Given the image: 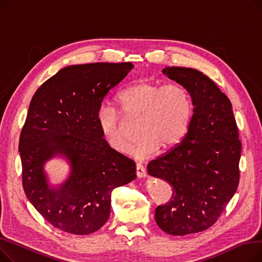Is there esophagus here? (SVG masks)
Instances as JSON below:
<instances>
[{
	"label": "esophagus",
	"instance_id": "esophagus-1",
	"mask_svg": "<svg viewBox=\"0 0 262 262\" xmlns=\"http://www.w3.org/2000/svg\"><path fill=\"white\" fill-rule=\"evenodd\" d=\"M136 174H137V176H138L139 178H143V177L146 176L145 169L143 168L142 164L137 163V166H136Z\"/></svg>",
	"mask_w": 262,
	"mask_h": 262
}]
</instances>
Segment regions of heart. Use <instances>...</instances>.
Returning <instances> with one entry per match:
<instances>
[{"label":"heart","instance_id":"1","mask_svg":"<svg viewBox=\"0 0 262 262\" xmlns=\"http://www.w3.org/2000/svg\"><path fill=\"white\" fill-rule=\"evenodd\" d=\"M122 112L138 118V139L130 149L137 159L154 157L162 146L170 149L186 136L193 114L191 95L180 84L161 85L157 81L139 80L123 89L117 96ZM98 124L107 145L125 153L130 139L117 110L103 105L98 112Z\"/></svg>","mask_w":262,"mask_h":262}]
</instances>
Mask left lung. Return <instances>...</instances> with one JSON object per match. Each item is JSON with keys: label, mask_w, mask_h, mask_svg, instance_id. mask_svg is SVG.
I'll return each mask as SVG.
<instances>
[{"label": "left lung", "mask_w": 262, "mask_h": 262, "mask_svg": "<svg viewBox=\"0 0 262 262\" xmlns=\"http://www.w3.org/2000/svg\"><path fill=\"white\" fill-rule=\"evenodd\" d=\"M162 73L191 95L193 114L183 141L149 161L148 175L172 186V198L155 210L157 225L185 236L212 226L239 185L241 142L227 96L201 71L166 67Z\"/></svg>", "instance_id": "left-lung-1"}]
</instances>
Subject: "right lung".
<instances>
[{"mask_svg":"<svg viewBox=\"0 0 262 262\" xmlns=\"http://www.w3.org/2000/svg\"><path fill=\"white\" fill-rule=\"evenodd\" d=\"M132 62L72 64L41 85L31 101L19 152L26 198L47 221L73 235L99 230L110 214L112 192L136 178V163L110 148L98 112ZM62 158L69 174L54 185L45 163Z\"/></svg>","mask_w":262,"mask_h":262,"instance_id":"right-lung-1","label":"right lung"}]
</instances>
